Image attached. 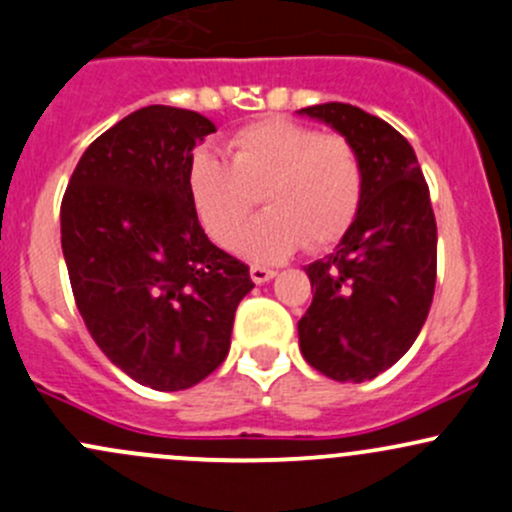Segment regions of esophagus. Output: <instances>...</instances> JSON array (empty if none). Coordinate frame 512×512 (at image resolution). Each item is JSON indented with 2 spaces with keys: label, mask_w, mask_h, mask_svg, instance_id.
<instances>
[{
  "label": "esophagus",
  "mask_w": 512,
  "mask_h": 512,
  "mask_svg": "<svg viewBox=\"0 0 512 512\" xmlns=\"http://www.w3.org/2000/svg\"><path fill=\"white\" fill-rule=\"evenodd\" d=\"M274 274H277V272L270 270V267H260V265H252L250 267V277H252V282H255V284L270 282Z\"/></svg>",
  "instance_id": "esophagus-1"
}]
</instances>
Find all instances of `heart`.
<instances>
[{"mask_svg": "<svg viewBox=\"0 0 512 512\" xmlns=\"http://www.w3.org/2000/svg\"><path fill=\"white\" fill-rule=\"evenodd\" d=\"M230 161L201 149L186 186L203 228L218 245L238 240L259 196L271 211L238 242L247 260L277 262L309 242L328 247L346 235L363 201V166L341 134L267 117L228 139Z\"/></svg>", "mask_w": 512, "mask_h": 512, "instance_id": "1", "label": "heart"}]
</instances>
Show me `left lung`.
Masks as SVG:
<instances>
[{"instance_id":"8db88e82","label":"left lung","mask_w":512,"mask_h":512,"mask_svg":"<svg viewBox=\"0 0 512 512\" xmlns=\"http://www.w3.org/2000/svg\"><path fill=\"white\" fill-rule=\"evenodd\" d=\"M346 137L363 166L358 215L331 255L306 265L314 301L299 319L306 363L365 383L412 348L437 282V220L414 149L395 127L346 102L299 110Z\"/></svg>"}]
</instances>
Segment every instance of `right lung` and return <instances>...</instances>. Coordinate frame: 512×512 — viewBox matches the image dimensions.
Instances as JSON below:
<instances>
[{
	"mask_svg": "<svg viewBox=\"0 0 512 512\" xmlns=\"http://www.w3.org/2000/svg\"><path fill=\"white\" fill-rule=\"evenodd\" d=\"M215 125L149 105L100 134L61 203L73 297L100 351L134 383L186 390L230 351L250 267L215 247L186 186L188 161Z\"/></svg>",
	"mask_w": 512,
	"mask_h": 512,
	"instance_id": "obj_1",
	"label": "right lung"
}]
</instances>
